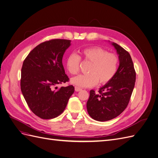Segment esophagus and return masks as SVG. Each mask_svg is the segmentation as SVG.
<instances>
[{"instance_id": "1", "label": "esophagus", "mask_w": 158, "mask_h": 158, "mask_svg": "<svg viewBox=\"0 0 158 158\" xmlns=\"http://www.w3.org/2000/svg\"><path fill=\"white\" fill-rule=\"evenodd\" d=\"M82 90V88H80L79 87H77V86H75V91L76 92H80V91Z\"/></svg>"}]
</instances>
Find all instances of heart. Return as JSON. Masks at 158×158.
Masks as SVG:
<instances>
[{
  "label": "heart",
  "instance_id": "b5f03b06",
  "mask_svg": "<svg viewBox=\"0 0 158 158\" xmlns=\"http://www.w3.org/2000/svg\"><path fill=\"white\" fill-rule=\"evenodd\" d=\"M80 55L70 54L66 60V67L72 75L78 74L81 59L91 63L88 74H80L71 79V83L79 87H93L109 82L115 76L119 64L118 56L99 47H90L80 51Z\"/></svg>",
  "mask_w": 158,
  "mask_h": 158
}]
</instances>
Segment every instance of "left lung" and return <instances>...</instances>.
I'll use <instances>...</instances> for the list:
<instances>
[{
	"label": "left lung",
	"mask_w": 158,
	"mask_h": 158,
	"mask_svg": "<svg viewBox=\"0 0 158 158\" xmlns=\"http://www.w3.org/2000/svg\"><path fill=\"white\" fill-rule=\"evenodd\" d=\"M119 59V66L114 78L95 92H89L87 110L89 116L98 121H107L123 112L130 101L135 85L136 72L129 52L113 43Z\"/></svg>",
	"instance_id": "8db88e82"
}]
</instances>
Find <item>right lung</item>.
Segmentation results:
<instances>
[{
  "label": "right lung",
  "mask_w": 158,
  "mask_h": 158,
  "mask_svg": "<svg viewBox=\"0 0 158 158\" xmlns=\"http://www.w3.org/2000/svg\"><path fill=\"white\" fill-rule=\"evenodd\" d=\"M70 40L53 39L41 43L23 60L20 87L31 111L43 119L53 118L64 111L74 92L73 85L54 89L68 82L62 59Z\"/></svg>",
  "instance_id": "add662e5"
}]
</instances>
